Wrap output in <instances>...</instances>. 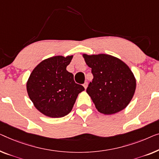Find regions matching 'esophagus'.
Here are the masks:
<instances>
[{
    "label": "esophagus",
    "mask_w": 159,
    "mask_h": 159,
    "mask_svg": "<svg viewBox=\"0 0 159 159\" xmlns=\"http://www.w3.org/2000/svg\"><path fill=\"white\" fill-rule=\"evenodd\" d=\"M87 84H88V83H87V82H85L83 84V87H84V89H87Z\"/></svg>",
    "instance_id": "1"
}]
</instances>
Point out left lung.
I'll return each mask as SVG.
<instances>
[{
  "label": "left lung",
  "instance_id": "8db88e82",
  "mask_svg": "<svg viewBox=\"0 0 159 159\" xmlns=\"http://www.w3.org/2000/svg\"><path fill=\"white\" fill-rule=\"evenodd\" d=\"M82 57L94 77L87 93L97 110L102 114L112 115L125 109L136 87V80L129 66L109 54H83Z\"/></svg>",
  "mask_w": 159,
  "mask_h": 159
}]
</instances>
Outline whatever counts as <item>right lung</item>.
I'll return each mask as SVG.
<instances>
[{"mask_svg": "<svg viewBox=\"0 0 159 159\" xmlns=\"http://www.w3.org/2000/svg\"><path fill=\"white\" fill-rule=\"evenodd\" d=\"M73 55L55 56L38 64L26 83L29 98L41 113L50 118H61L70 113L79 93L84 90L75 83L74 75L66 70Z\"/></svg>", "mask_w": 159, "mask_h": 159, "instance_id": "add662e5", "label": "right lung"}]
</instances>
